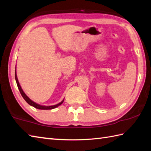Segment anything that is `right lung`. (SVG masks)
<instances>
[{
    "label": "right lung",
    "mask_w": 151,
    "mask_h": 151,
    "mask_svg": "<svg viewBox=\"0 0 151 151\" xmlns=\"http://www.w3.org/2000/svg\"><path fill=\"white\" fill-rule=\"evenodd\" d=\"M15 78H16V83H17V87H18V89L20 91L21 94H22V97H23V99H24L26 102L28 103V104H29L30 105L32 106V107H34L35 108H37L38 109H42V110H49V109H54L55 107H58V106H60V105H61L62 103H63L64 99L62 101L61 103H58V104L57 105H52V106H42V105H38L37 104V103L33 102L32 101H31V100L29 98V97L25 95V93L23 92V90L22 89V88H21L20 85H19V83L18 82V80H17V75H16V72L15 73Z\"/></svg>",
    "instance_id": "1"
}]
</instances>
